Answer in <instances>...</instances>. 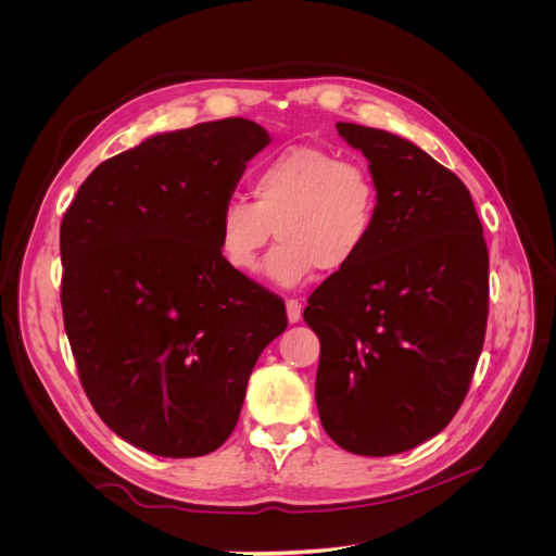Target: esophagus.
<instances>
[{"mask_svg":"<svg viewBox=\"0 0 556 556\" xmlns=\"http://www.w3.org/2000/svg\"><path fill=\"white\" fill-rule=\"evenodd\" d=\"M288 319L292 325L301 319V304L296 299H288Z\"/></svg>","mask_w":556,"mask_h":556,"instance_id":"esophagus-1","label":"esophagus"}]
</instances>
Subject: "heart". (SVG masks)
Segmentation results:
<instances>
[{"instance_id": "obj_1", "label": "heart", "mask_w": 556, "mask_h": 556, "mask_svg": "<svg viewBox=\"0 0 556 556\" xmlns=\"http://www.w3.org/2000/svg\"><path fill=\"white\" fill-rule=\"evenodd\" d=\"M252 204L227 199L217 215V250L237 274H255L276 237L266 276L296 288L313 268L339 274L374 233L378 182L366 164L315 146H292L266 160L250 182Z\"/></svg>"}]
</instances>
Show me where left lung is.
Segmentation results:
<instances>
[{
    "label": "left lung",
    "instance_id": "obj_1",
    "mask_svg": "<svg viewBox=\"0 0 556 556\" xmlns=\"http://www.w3.org/2000/svg\"><path fill=\"white\" fill-rule=\"evenodd\" d=\"M378 182L362 255L311 294L315 401L329 439L364 457L441 433L466 399L490 313V255L466 185L390 131L336 123Z\"/></svg>",
    "mask_w": 556,
    "mask_h": 556
}]
</instances>
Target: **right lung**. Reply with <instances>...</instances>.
<instances>
[{
	"label": "right lung",
	"mask_w": 556,
	"mask_h": 556,
	"mask_svg": "<svg viewBox=\"0 0 556 556\" xmlns=\"http://www.w3.org/2000/svg\"><path fill=\"white\" fill-rule=\"evenodd\" d=\"M271 137L245 117L150 137L102 162L60 227L62 315L92 408L123 441L201 457L239 422L278 296L217 250V215Z\"/></svg>",
	"instance_id": "add662e5"
}]
</instances>
